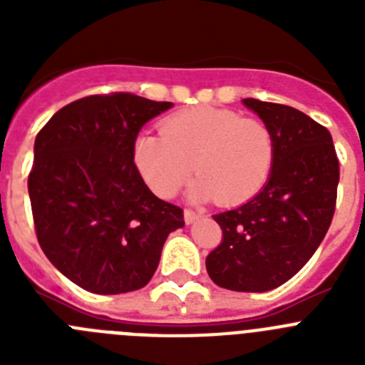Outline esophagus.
<instances>
[{"mask_svg": "<svg viewBox=\"0 0 365 365\" xmlns=\"http://www.w3.org/2000/svg\"><path fill=\"white\" fill-rule=\"evenodd\" d=\"M201 215H202V212H195V210H192V208H186V210H185V221L190 225V222H193L197 217H201Z\"/></svg>", "mask_w": 365, "mask_h": 365, "instance_id": "34e87169", "label": "esophagus"}]
</instances>
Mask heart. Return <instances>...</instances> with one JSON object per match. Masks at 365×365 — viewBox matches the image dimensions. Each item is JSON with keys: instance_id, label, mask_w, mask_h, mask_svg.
Here are the masks:
<instances>
[{"instance_id": "heart-1", "label": "heart", "mask_w": 365, "mask_h": 365, "mask_svg": "<svg viewBox=\"0 0 365 365\" xmlns=\"http://www.w3.org/2000/svg\"><path fill=\"white\" fill-rule=\"evenodd\" d=\"M276 157V138L259 117H241L222 108H193L173 113L160 133H140L133 163L160 197H173L193 172L201 179L195 195L237 205L254 197L267 180Z\"/></svg>"}]
</instances>
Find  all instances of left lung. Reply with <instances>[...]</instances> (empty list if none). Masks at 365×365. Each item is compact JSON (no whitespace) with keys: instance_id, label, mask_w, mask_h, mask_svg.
Wrapping results in <instances>:
<instances>
[{"instance_id":"1","label":"left lung","mask_w":365,"mask_h":365,"mask_svg":"<svg viewBox=\"0 0 365 365\" xmlns=\"http://www.w3.org/2000/svg\"><path fill=\"white\" fill-rule=\"evenodd\" d=\"M243 104L270 125L276 157L256 197L214 215L222 240L206 256V270L222 289L265 292L289 282L324 241L340 164L327 128L305 113L257 98Z\"/></svg>"}]
</instances>
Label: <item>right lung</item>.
Here are the masks:
<instances>
[{"label":"right lung","instance_id":"add662e5","mask_svg":"<svg viewBox=\"0 0 365 365\" xmlns=\"http://www.w3.org/2000/svg\"><path fill=\"white\" fill-rule=\"evenodd\" d=\"M172 106L133 93L91 95L36 135L29 195L38 243L86 291L143 289L168 234L185 227L182 208L153 195L133 163L140 128Z\"/></svg>","mask_w":365,"mask_h":365}]
</instances>
